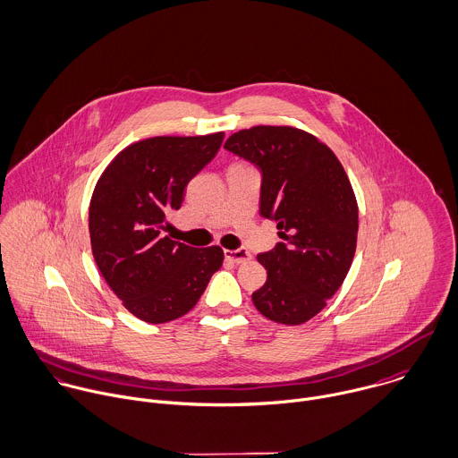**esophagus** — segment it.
I'll use <instances>...</instances> for the list:
<instances>
[{
  "label": "esophagus",
  "mask_w": 458,
  "mask_h": 458,
  "mask_svg": "<svg viewBox=\"0 0 458 458\" xmlns=\"http://www.w3.org/2000/svg\"><path fill=\"white\" fill-rule=\"evenodd\" d=\"M224 256H225V259H229L231 263H236V265H240V263H245V261L252 259V254H250L249 250H245V249L224 250Z\"/></svg>",
  "instance_id": "34e87169"
}]
</instances>
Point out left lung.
Returning <instances> with one entry per match:
<instances>
[{
  "mask_svg": "<svg viewBox=\"0 0 458 458\" xmlns=\"http://www.w3.org/2000/svg\"><path fill=\"white\" fill-rule=\"evenodd\" d=\"M224 148L261 170L259 213L279 242L258 256L267 283L252 293L272 321L301 325L341 288L357 247L359 209L348 175L323 142L292 126H254Z\"/></svg>",
  "mask_w": 458,
  "mask_h": 458,
  "instance_id": "left-lung-1",
  "label": "left lung"
}]
</instances>
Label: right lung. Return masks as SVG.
Wrapping results in <instances>:
<instances>
[{"mask_svg":"<svg viewBox=\"0 0 458 458\" xmlns=\"http://www.w3.org/2000/svg\"><path fill=\"white\" fill-rule=\"evenodd\" d=\"M224 133L153 137L128 146L101 174L89 208L96 265L124 307L166 323L199 302L222 267L216 245L195 249L161 236L184 188L218 153Z\"/></svg>","mask_w":458,"mask_h":458,"instance_id":"1","label":"right lung"}]
</instances>
